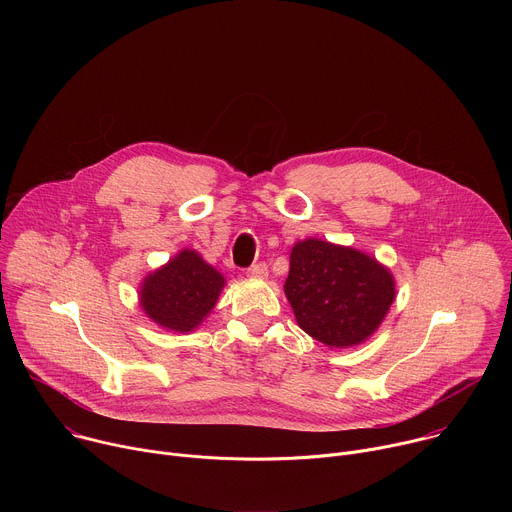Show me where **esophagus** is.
Returning <instances> with one entry per match:
<instances>
[{"label":"esophagus","mask_w":512,"mask_h":512,"mask_svg":"<svg viewBox=\"0 0 512 512\" xmlns=\"http://www.w3.org/2000/svg\"><path fill=\"white\" fill-rule=\"evenodd\" d=\"M267 273H269V269H267L265 263H255V265H251V267L247 269V275H249V277H255V279H265Z\"/></svg>","instance_id":"esophagus-1"}]
</instances>
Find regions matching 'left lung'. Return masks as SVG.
Segmentation results:
<instances>
[{
	"label": "left lung",
	"mask_w": 512,
	"mask_h": 512,
	"mask_svg": "<svg viewBox=\"0 0 512 512\" xmlns=\"http://www.w3.org/2000/svg\"><path fill=\"white\" fill-rule=\"evenodd\" d=\"M283 291L306 334L348 348L381 326L395 300V279L371 255L306 239L291 249Z\"/></svg>",
	"instance_id": "8db88e82"
}]
</instances>
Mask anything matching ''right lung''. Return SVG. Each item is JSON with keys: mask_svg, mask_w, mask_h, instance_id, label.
Masks as SVG:
<instances>
[{"mask_svg": "<svg viewBox=\"0 0 512 512\" xmlns=\"http://www.w3.org/2000/svg\"><path fill=\"white\" fill-rule=\"evenodd\" d=\"M225 277L196 251L184 249L143 279L139 304L156 324L174 332H192L214 308Z\"/></svg>", "mask_w": 512, "mask_h": 512, "instance_id": "1", "label": "right lung"}]
</instances>
